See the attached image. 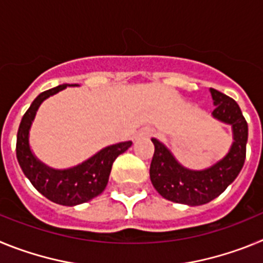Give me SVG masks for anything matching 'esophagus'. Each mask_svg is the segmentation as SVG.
Wrapping results in <instances>:
<instances>
[{
    "label": "esophagus",
    "mask_w": 263,
    "mask_h": 263,
    "mask_svg": "<svg viewBox=\"0 0 263 263\" xmlns=\"http://www.w3.org/2000/svg\"><path fill=\"white\" fill-rule=\"evenodd\" d=\"M152 134H153L152 127H143V129H141L138 132V134H137V138H138V137H150Z\"/></svg>",
    "instance_id": "34e87169"
}]
</instances>
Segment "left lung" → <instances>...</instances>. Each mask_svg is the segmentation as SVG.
<instances>
[{
    "mask_svg": "<svg viewBox=\"0 0 263 263\" xmlns=\"http://www.w3.org/2000/svg\"><path fill=\"white\" fill-rule=\"evenodd\" d=\"M213 105L212 117L231 125L233 133L229 152L211 167L191 170L178 162L174 154L159 139L152 138L155 146L150 164V179L160 196L174 203L203 205L227 190L240 174L246 157L248 122L238 104L227 95L211 88Z\"/></svg>",
    "mask_w": 263,
    "mask_h": 263,
    "instance_id": "left-lung-1",
    "label": "left lung"
}]
</instances>
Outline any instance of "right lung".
<instances>
[{
  "label": "right lung",
  "mask_w": 263,
  "mask_h": 263,
  "mask_svg": "<svg viewBox=\"0 0 263 263\" xmlns=\"http://www.w3.org/2000/svg\"><path fill=\"white\" fill-rule=\"evenodd\" d=\"M67 87L78 84H62L45 90L36 96L23 115L17 133V159L31 184L48 200L60 205L75 206L87 203L105 190L116 158L132 146V141L106 146L96 154L69 168H52L35 157L30 147V129L41 104L50 96Z\"/></svg>",
  "instance_id": "add662e5"
}]
</instances>
